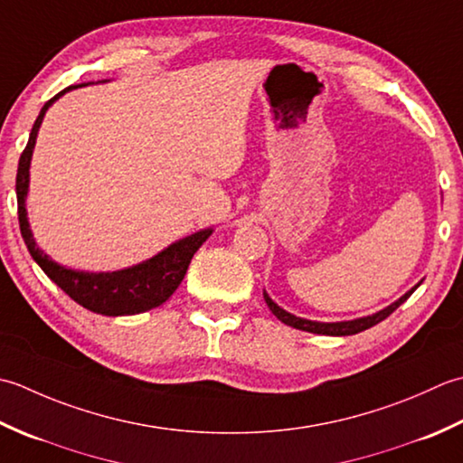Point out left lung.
Masks as SVG:
<instances>
[{
	"mask_svg": "<svg viewBox=\"0 0 463 463\" xmlns=\"http://www.w3.org/2000/svg\"><path fill=\"white\" fill-rule=\"evenodd\" d=\"M421 284V281H420ZM418 284V286H420ZM418 286L416 288H411L408 294H403L398 301H393L392 306H388V307H383V309H380L377 311V314H372V316H365V317H357V319H352V322H334V324H324V322H311V319H304V317H298V316H291L289 311H286V309H281L276 301H273L266 291H263V299H266V304H268V307L271 309V314L276 316L279 322H284L286 326H291V327H296V329H301V332H309V334H322V335H354V334H360V332H364V329H370L372 326H375V324H380V322H383L385 317H388L390 314H393L395 309H398L405 299H408L413 291L418 289Z\"/></svg>",
	"mask_w": 463,
	"mask_h": 463,
	"instance_id": "8db88e82",
	"label": "left lung"
}]
</instances>
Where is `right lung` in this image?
<instances>
[{"mask_svg": "<svg viewBox=\"0 0 463 463\" xmlns=\"http://www.w3.org/2000/svg\"><path fill=\"white\" fill-rule=\"evenodd\" d=\"M88 86V83H80V86H70L58 96H53L50 101L42 108L40 116H37L35 124L32 128L30 141L24 149L20 157V165H17V177H15V194H17V220H20L22 238L30 250L32 258L37 261L45 276L50 278L53 284H58L65 294L80 306L93 311V314L101 316H134L141 311L154 309L162 306L169 296L174 294L177 286L182 284L187 268L194 253L202 248V243L212 235V228L195 232L187 238L179 240L172 245H167L164 251L157 256L149 258L146 261L137 263L119 271H106V273H90V271H78L70 269L65 266L55 263L52 258L37 248L33 233L30 230V222H27L25 212V197L27 187H30V164L32 154L37 137V129H40L47 108L61 98L65 91Z\"/></svg>", "mask_w": 463, "mask_h": 463, "instance_id": "add662e5", "label": "right lung"}]
</instances>
